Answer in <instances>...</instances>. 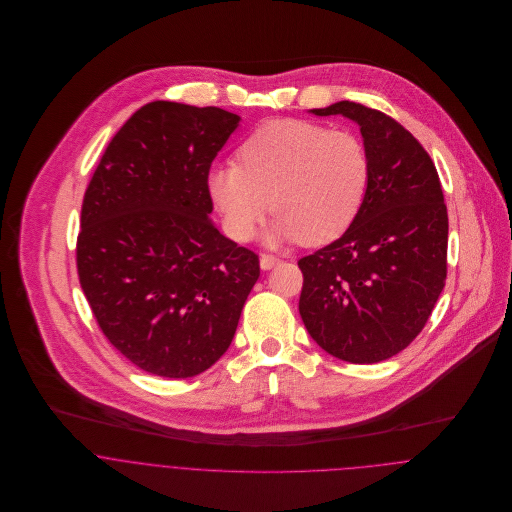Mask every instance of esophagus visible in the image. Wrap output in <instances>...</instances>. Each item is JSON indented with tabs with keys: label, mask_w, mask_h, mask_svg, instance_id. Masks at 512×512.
Wrapping results in <instances>:
<instances>
[{
	"label": "esophagus",
	"mask_w": 512,
	"mask_h": 512,
	"mask_svg": "<svg viewBox=\"0 0 512 512\" xmlns=\"http://www.w3.org/2000/svg\"><path fill=\"white\" fill-rule=\"evenodd\" d=\"M276 264H280V258L270 256V254H262V256H260V268H262V270H272Z\"/></svg>",
	"instance_id": "obj_1"
}]
</instances>
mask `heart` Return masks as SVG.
<instances>
[{"label": "heart", "instance_id": "1", "mask_svg": "<svg viewBox=\"0 0 512 512\" xmlns=\"http://www.w3.org/2000/svg\"><path fill=\"white\" fill-rule=\"evenodd\" d=\"M236 161L207 175L224 232L244 242L272 211L266 240L319 246L357 217L368 185V157L357 136L309 120H272L252 132Z\"/></svg>", "mask_w": 512, "mask_h": 512}]
</instances>
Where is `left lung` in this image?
Returning <instances> with one entry per match:
<instances>
[{
    "mask_svg": "<svg viewBox=\"0 0 512 512\" xmlns=\"http://www.w3.org/2000/svg\"><path fill=\"white\" fill-rule=\"evenodd\" d=\"M359 124L365 199L345 234L297 262L299 315L329 355L372 365L404 351L424 329L447 272V209L434 161L390 116L357 102L309 110Z\"/></svg>",
    "mask_w": 512,
    "mask_h": 512,
    "instance_id": "1",
    "label": "left lung"
}]
</instances>
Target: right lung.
<instances>
[{
	"instance_id": "right-lung-1",
	"label": "right lung",
	"mask_w": 512,
	"mask_h": 512,
	"mask_svg": "<svg viewBox=\"0 0 512 512\" xmlns=\"http://www.w3.org/2000/svg\"><path fill=\"white\" fill-rule=\"evenodd\" d=\"M240 116L155 100L106 147L84 193L76 268L108 341L142 370L189 378L232 343L258 256L213 224L207 175Z\"/></svg>"
}]
</instances>
